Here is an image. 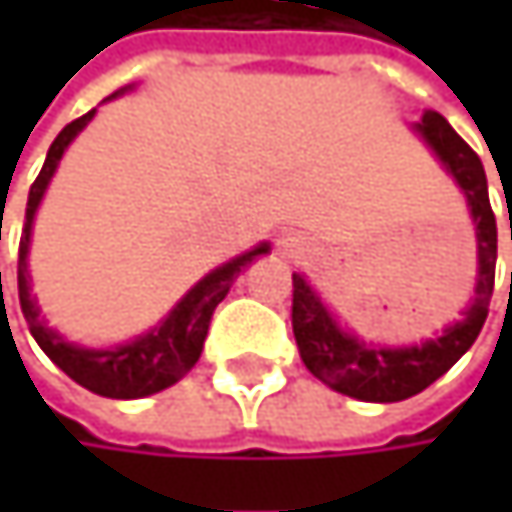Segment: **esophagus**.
Returning <instances> with one entry per match:
<instances>
[{
    "label": "esophagus",
    "mask_w": 512,
    "mask_h": 512,
    "mask_svg": "<svg viewBox=\"0 0 512 512\" xmlns=\"http://www.w3.org/2000/svg\"><path fill=\"white\" fill-rule=\"evenodd\" d=\"M281 249H284V255H299L302 252L296 237H281Z\"/></svg>",
    "instance_id": "34e87169"
}]
</instances>
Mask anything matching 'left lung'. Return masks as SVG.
<instances>
[{
    "mask_svg": "<svg viewBox=\"0 0 512 512\" xmlns=\"http://www.w3.org/2000/svg\"><path fill=\"white\" fill-rule=\"evenodd\" d=\"M427 148L442 162V168L457 180L477 243V284L474 299L462 311L457 323L445 326L442 335L427 338L409 347H382L364 344L341 320L323 305L317 290L308 284L302 272H293V335L305 367L326 382L332 391L356 397L364 403H397L421 394L439 376H445L468 347L477 341L492 299L495 284V257H498V228L489 204L486 171L480 156L474 154L457 130L439 115L424 112V118L412 127Z\"/></svg>",
    "mask_w": 512,
    "mask_h": 512,
    "instance_id": "obj_1",
    "label": "left lung"
}]
</instances>
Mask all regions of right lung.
<instances>
[{
    "label": "right lung",
    "instance_id": "obj_1",
    "mask_svg": "<svg viewBox=\"0 0 512 512\" xmlns=\"http://www.w3.org/2000/svg\"><path fill=\"white\" fill-rule=\"evenodd\" d=\"M133 91V85L115 91L109 100L121 97ZM97 109H91L88 115L70 121L50 145L47 162L38 174V180L29 189V204H26V225H23V237H20V260H17V287H20V308L23 317L29 323L32 338L38 341V347L52 358V364H58L73 382H79L82 388L100 394V397H112V400H136V397H148L156 394L168 385H174L177 379H183L195 361L201 358L204 350V338L213 320L216 305L228 296L234 278L260 255H269V243H260L255 249L243 252V255L231 257L228 263L216 266L213 272H207L171 311L168 317L154 326L151 332L109 347V350H94V347H82L73 344L67 338H61L55 329L47 326V320L41 317L38 299L32 296V275H29V243H32V225H35V213L44 201V192L50 186L52 174L61 162L64 151L70 148V142L88 127V121L94 118ZM0 293H2V275H0Z\"/></svg>",
    "mask_w": 512,
    "mask_h": 512
}]
</instances>
